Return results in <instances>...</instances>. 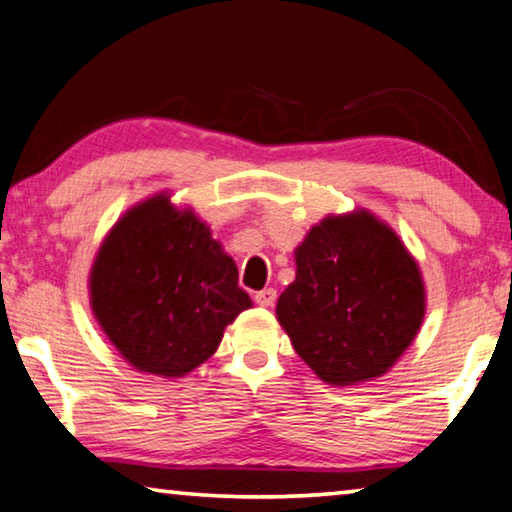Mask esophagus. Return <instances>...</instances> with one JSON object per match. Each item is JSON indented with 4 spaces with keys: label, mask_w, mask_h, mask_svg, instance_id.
I'll list each match as a JSON object with an SVG mask.
<instances>
[{
    "label": "esophagus",
    "mask_w": 512,
    "mask_h": 512,
    "mask_svg": "<svg viewBox=\"0 0 512 512\" xmlns=\"http://www.w3.org/2000/svg\"><path fill=\"white\" fill-rule=\"evenodd\" d=\"M275 300H277L275 289H262V291L255 293V302L259 307H273Z\"/></svg>",
    "instance_id": "34e87169"
}]
</instances>
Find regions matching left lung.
Masks as SVG:
<instances>
[{
  "instance_id": "obj_1",
  "label": "left lung",
  "mask_w": 512,
  "mask_h": 512,
  "mask_svg": "<svg viewBox=\"0 0 512 512\" xmlns=\"http://www.w3.org/2000/svg\"><path fill=\"white\" fill-rule=\"evenodd\" d=\"M293 255L296 280L275 307L293 350L332 386L386 375L427 311L420 266L404 241L359 207L327 214Z\"/></svg>"
}]
</instances>
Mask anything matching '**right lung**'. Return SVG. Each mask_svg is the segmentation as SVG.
Masks as SVG:
<instances>
[{
    "mask_svg": "<svg viewBox=\"0 0 512 512\" xmlns=\"http://www.w3.org/2000/svg\"><path fill=\"white\" fill-rule=\"evenodd\" d=\"M90 307L135 370L180 379L253 307L237 264L192 207L153 194L112 225L90 268Z\"/></svg>",
    "mask_w": 512,
    "mask_h": 512,
    "instance_id": "right-lung-1",
    "label": "right lung"
}]
</instances>
